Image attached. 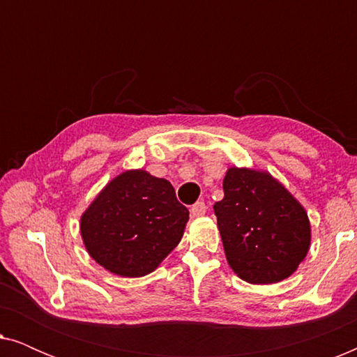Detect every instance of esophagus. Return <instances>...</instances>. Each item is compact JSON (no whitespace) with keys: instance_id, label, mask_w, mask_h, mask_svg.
I'll list each match as a JSON object with an SVG mask.
<instances>
[{"instance_id":"1","label":"esophagus","mask_w":357,"mask_h":357,"mask_svg":"<svg viewBox=\"0 0 357 357\" xmlns=\"http://www.w3.org/2000/svg\"><path fill=\"white\" fill-rule=\"evenodd\" d=\"M190 211H192V214L195 218H198V216H203L204 213H206V204H204L203 202H198V203H195L193 206H192V209H190Z\"/></svg>"}]
</instances>
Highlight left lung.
Listing matches in <instances>:
<instances>
[{
	"label": "left lung",
	"mask_w": 357,
	"mask_h": 357,
	"mask_svg": "<svg viewBox=\"0 0 357 357\" xmlns=\"http://www.w3.org/2000/svg\"><path fill=\"white\" fill-rule=\"evenodd\" d=\"M222 188L214 214L232 270L252 284L291 276L310 245V222L302 204L260 170L231 167Z\"/></svg>",
	"instance_id": "1"
}]
</instances>
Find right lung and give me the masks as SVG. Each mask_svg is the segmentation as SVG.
<instances>
[{"label":"right lung","mask_w":357,"mask_h":357,"mask_svg":"<svg viewBox=\"0 0 357 357\" xmlns=\"http://www.w3.org/2000/svg\"><path fill=\"white\" fill-rule=\"evenodd\" d=\"M188 209L169 180L146 170L115 177L81 218V236L89 255L115 275H149L178 245Z\"/></svg>","instance_id":"add662e5"}]
</instances>
